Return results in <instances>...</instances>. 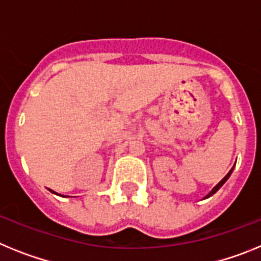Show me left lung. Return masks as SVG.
Wrapping results in <instances>:
<instances>
[{
    "label": "left lung",
    "instance_id": "8db88e82",
    "mask_svg": "<svg viewBox=\"0 0 261 261\" xmlns=\"http://www.w3.org/2000/svg\"><path fill=\"white\" fill-rule=\"evenodd\" d=\"M232 170H234V167H232V168H231V170H230V171H229V172H227V175H226V176H225V177H223V179H222V180H221V181H220V183H218V184H217V186H216V187H214L213 190H212V191H211V192H209V193H208V195L205 196L204 199H208V197H211V196H212V195H214V193H216V192H217V191L220 190L221 187H222V186H223V184H225V183H226V180H227V179H229V177H230V175H231Z\"/></svg>",
    "mask_w": 261,
    "mask_h": 261
}]
</instances>
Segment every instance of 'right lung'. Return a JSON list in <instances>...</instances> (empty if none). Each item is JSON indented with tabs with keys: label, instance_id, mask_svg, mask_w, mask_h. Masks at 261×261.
Here are the masks:
<instances>
[{
	"label": "right lung",
	"instance_id": "right-lung-1",
	"mask_svg": "<svg viewBox=\"0 0 261 261\" xmlns=\"http://www.w3.org/2000/svg\"><path fill=\"white\" fill-rule=\"evenodd\" d=\"M50 191V192H52V193H56V192H53V191L52 190H49ZM56 195H57V193H56Z\"/></svg>",
	"mask_w": 261,
	"mask_h": 261
}]
</instances>
